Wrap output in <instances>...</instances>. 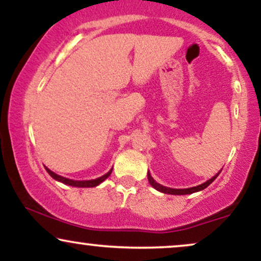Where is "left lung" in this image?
<instances>
[{"label":"left lung","instance_id":"8db88e82","mask_svg":"<svg viewBox=\"0 0 261 261\" xmlns=\"http://www.w3.org/2000/svg\"><path fill=\"white\" fill-rule=\"evenodd\" d=\"M218 174H220V172H218L217 174L215 175V176H212L211 179H208V180L206 181V182H203V184H201V185H196V187L189 188V189H172V188L163 187V185L158 184V182H155V181L153 180V178H152L151 174H149V172H148V174H147V178H148L149 184H151L152 187H153V188L155 189V190L162 191V193H164V194H172V195H185V194H193V193H196V191L203 190V189H205V188H207L208 185L211 184V182L214 181L215 179L217 178Z\"/></svg>","mask_w":261,"mask_h":261}]
</instances>
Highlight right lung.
Segmentation results:
<instances>
[{
  "label": "right lung",
  "instance_id": "1",
  "mask_svg": "<svg viewBox=\"0 0 261 261\" xmlns=\"http://www.w3.org/2000/svg\"><path fill=\"white\" fill-rule=\"evenodd\" d=\"M45 169H46V172L49 173L50 175L53 176L55 180H59L61 182H64V184H67V185H71V187H79V188H93V187H97V185H99L101 181H104L106 179L112 174V170L110 172H108L107 174H104L103 176H100V178H97V179H93V180H72V179H67V178H64V176L61 175H58L55 174V173L51 172L50 169H47L46 167H45Z\"/></svg>",
  "mask_w": 261,
  "mask_h": 261
}]
</instances>
